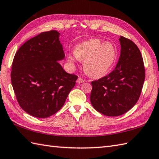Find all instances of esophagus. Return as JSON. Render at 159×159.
<instances>
[{"label": "esophagus", "instance_id": "obj_1", "mask_svg": "<svg viewBox=\"0 0 159 159\" xmlns=\"http://www.w3.org/2000/svg\"><path fill=\"white\" fill-rule=\"evenodd\" d=\"M84 81H85V80L83 79L82 78H79V79H77V80H76V83H79V84H80V83H83Z\"/></svg>", "mask_w": 159, "mask_h": 159}]
</instances>
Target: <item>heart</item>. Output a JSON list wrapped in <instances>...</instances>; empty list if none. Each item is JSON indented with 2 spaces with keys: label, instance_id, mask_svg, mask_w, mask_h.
Segmentation results:
<instances>
[{
  "label": "heart",
  "instance_id": "heart-1",
  "mask_svg": "<svg viewBox=\"0 0 159 159\" xmlns=\"http://www.w3.org/2000/svg\"><path fill=\"white\" fill-rule=\"evenodd\" d=\"M116 56L117 50L112 43H102L100 39H91L78 45L74 55H69L67 60L72 66L79 60L84 61L85 72L93 77H100L109 70Z\"/></svg>",
  "mask_w": 159,
  "mask_h": 159
}]
</instances>
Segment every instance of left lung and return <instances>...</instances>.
<instances>
[{"mask_svg":"<svg viewBox=\"0 0 159 159\" xmlns=\"http://www.w3.org/2000/svg\"><path fill=\"white\" fill-rule=\"evenodd\" d=\"M120 56L116 68L92 82L90 101L97 111L107 116H119L139 100L145 80L142 56L137 45L120 36Z\"/></svg>","mask_w":159,"mask_h":159,"instance_id":"obj_1","label":"left lung"}]
</instances>
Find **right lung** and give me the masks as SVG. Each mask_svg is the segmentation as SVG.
I'll list each match as a JSON object with an SVG mask.
<instances>
[{"label": "right lung", "mask_w": 159, "mask_h": 159, "mask_svg": "<svg viewBox=\"0 0 159 159\" xmlns=\"http://www.w3.org/2000/svg\"><path fill=\"white\" fill-rule=\"evenodd\" d=\"M57 31L43 32L26 41L13 58L11 79L19 105L39 118L60 110L78 76L67 73L58 61L65 57Z\"/></svg>", "instance_id": "1"}]
</instances>
